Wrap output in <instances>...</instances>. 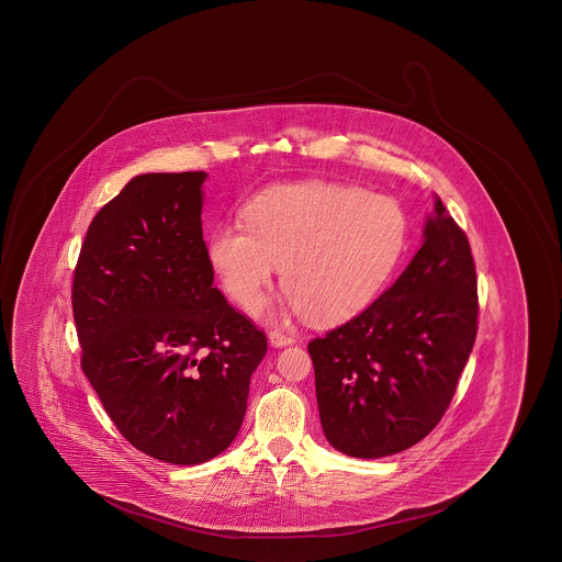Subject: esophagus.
<instances>
[{
  "label": "esophagus",
  "instance_id": "34e87169",
  "mask_svg": "<svg viewBox=\"0 0 562 562\" xmlns=\"http://www.w3.org/2000/svg\"><path fill=\"white\" fill-rule=\"evenodd\" d=\"M268 342H270V347L281 349V347L294 345V338L288 336V334H281V331H270V334H268Z\"/></svg>",
  "mask_w": 562,
  "mask_h": 562
}]
</instances>
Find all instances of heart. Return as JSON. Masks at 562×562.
<instances>
[{"instance_id":"obj_1","label":"heart","mask_w":562,"mask_h":562,"mask_svg":"<svg viewBox=\"0 0 562 562\" xmlns=\"http://www.w3.org/2000/svg\"><path fill=\"white\" fill-rule=\"evenodd\" d=\"M243 220L209 233V265L224 292L256 311L281 267L283 313L315 324H340L370 306L408 240L406 211L393 196L325 181L265 190Z\"/></svg>"}]
</instances>
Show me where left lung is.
I'll use <instances>...</instances> for the list:
<instances>
[{"label": "left lung", "mask_w": 562, "mask_h": 562, "mask_svg": "<svg viewBox=\"0 0 562 562\" xmlns=\"http://www.w3.org/2000/svg\"><path fill=\"white\" fill-rule=\"evenodd\" d=\"M475 292L470 240L438 199L397 281L361 315L308 342L325 440L355 459L420 442L472 353Z\"/></svg>", "instance_id": "obj_1"}]
</instances>
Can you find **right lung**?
<instances>
[{
	"mask_svg": "<svg viewBox=\"0 0 562 562\" xmlns=\"http://www.w3.org/2000/svg\"><path fill=\"white\" fill-rule=\"evenodd\" d=\"M205 171L131 179L90 222L74 277L82 370L120 434L173 465L237 438L267 336L213 288Z\"/></svg>",
	"mask_w": 562,
	"mask_h": 562,
	"instance_id": "add662e5",
	"label": "right lung"
}]
</instances>
